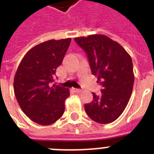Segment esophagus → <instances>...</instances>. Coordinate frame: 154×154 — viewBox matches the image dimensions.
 <instances>
[{
    "instance_id": "esophagus-1",
    "label": "esophagus",
    "mask_w": 154,
    "mask_h": 154,
    "mask_svg": "<svg viewBox=\"0 0 154 154\" xmlns=\"http://www.w3.org/2000/svg\"><path fill=\"white\" fill-rule=\"evenodd\" d=\"M73 91L76 92V93H80V92H82V90L80 89H76V88H73Z\"/></svg>"
}]
</instances>
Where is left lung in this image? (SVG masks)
Masks as SVG:
<instances>
[{
	"instance_id": "obj_1",
	"label": "left lung",
	"mask_w": 154,
	"mask_h": 154,
	"mask_svg": "<svg viewBox=\"0 0 154 154\" xmlns=\"http://www.w3.org/2000/svg\"><path fill=\"white\" fill-rule=\"evenodd\" d=\"M89 60L92 73L101 85V94L93 93L92 102L85 109L93 121L100 124L114 122L129 102L134 82L131 57L125 49L105 35L74 38Z\"/></svg>"
}]
</instances>
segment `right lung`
<instances>
[{"label":"right lung","mask_w":154,"mask_h":154,"mask_svg":"<svg viewBox=\"0 0 154 154\" xmlns=\"http://www.w3.org/2000/svg\"><path fill=\"white\" fill-rule=\"evenodd\" d=\"M70 42V38L42 42L30 49L18 66L13 82L16 98L25 114L37 124H53L65 112L69 90L52 83Z\"/></svg>","instance_id":"right-lung-1"}]
</instances>
